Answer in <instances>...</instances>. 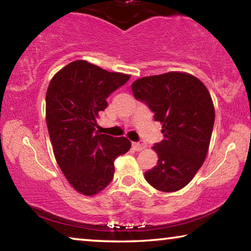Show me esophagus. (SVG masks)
I'll return each instance as SVG.
<instances>
[{"label":"esophagus","mask_w":251,"mask_h":251,"mask_svg":"<svg viewBox=\"0 0 251 251\" xmlns=\"http://www.w3.org/2000/svg\"><path fill=\"white\" fill-rule=\"evenodd\" d=\"M147 144L143 143V142H136V143H133V148L135 149L136 151H142L143 149H146Z\"/></svg>","instance_id":"esophagus-1"}]
</instances>
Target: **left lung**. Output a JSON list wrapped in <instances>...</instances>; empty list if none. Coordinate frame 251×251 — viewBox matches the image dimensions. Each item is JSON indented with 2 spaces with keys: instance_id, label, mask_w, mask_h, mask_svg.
Wrapping results in <instances>:
<instances>
[{
  "instance_id": "left-lung-1",
  "label": "left lung",
  "mask_w": 251,
  "mask_h": 251,
  "mask_svg": "<svg viewBox=\"0 0 251 251\" xmlns=\"http://www.w3.org/2000/svg\"><path fill=\"white\" fill-rule=\"evenodd\" d=\"M132 92L151 109L164 134V140L152 147L157 166L144 177L159 191H178L206 159L215 122L209 92L197 77L179 72L136 79Z\"/></svg>"
}]
</instances>
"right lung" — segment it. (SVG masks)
Returning a JSON list of instances; mask_svg holds the SVG:
<instances>
[{
	"instance_id": "1",
	"label": "right lung",
	"mask_w": 251,
	"mask_h": 251,
	"mask_svg": "<svg viewBox=\"0 0 251 251\" xmlns=\"http://www.w3.org/2000/svg\"><path fill=\"white\" fill-rule=\"evenodd\" d=\"M129 75L76 60L53 76L47 91V125L55 160L77 192L94 196L114 178V161L130 148L126 137L95 130L107 98Z\"/></svg>"
}]
</instances>
